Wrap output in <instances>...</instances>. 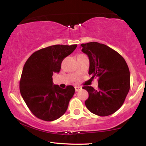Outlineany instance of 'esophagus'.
Returning <instances> with one entry per match:
<instances>
[{
    "label": "esophagus",
    "instance_id": "1",
    "mask_svg": "<svg viewBox=\"0 0 146 146\" xmlns=\"http://www.w3.org/2000/svg\"><path fill=\"white\" fill-rule=\"evenodd\" d=\"M74 88H75V91H76V92H78V91L82 89V87H80V86H76L74 87Z\"/></svg>",
    "mask_w": 146,
    "mask_h": 146
}]
</instances>
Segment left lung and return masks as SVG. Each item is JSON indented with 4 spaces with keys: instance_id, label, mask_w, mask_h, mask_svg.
Segmentation results:
<instances>
[{
    "instance_id": "1",
    "label": "left lung",
    "mask_w": 146,
    "mask_h": 146,
    "mask_svg": "<svg viewBox=\"0 0 146 146\" xmlns=\"http://www.w3.org/2000/svg\"><path fill=\"white\" fill-rule=\"evenodd\" d=\"M82 51L89 58L88 74L98 78V89L84 86L89 94L85 105L92 113L107 116L124 102L130 88V74L126 62L118 52L96 42L82 44Z\"/></svg>"
}]
</instances>
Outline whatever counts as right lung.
<instances>
[{
	"mask_svg": "<svg viewBox=\"0 0 146 146\" xmlns=\"http://www.w3.org/2000/svg\"><path fill=\"white\" fill-rule=\"evenodd\" d=\"M77 44H56L36 51L24 66L20 80L22 97L38 118L51 121L67 110L75 92L72 86L62 89L54 85L52 75L59 72L64 59L72 53Z\"/></svg>",
	"mask_w": 146,
	"mask_h": 146,
	"instance_id": "1",
	"label": "right lung"
}]
</instances>
